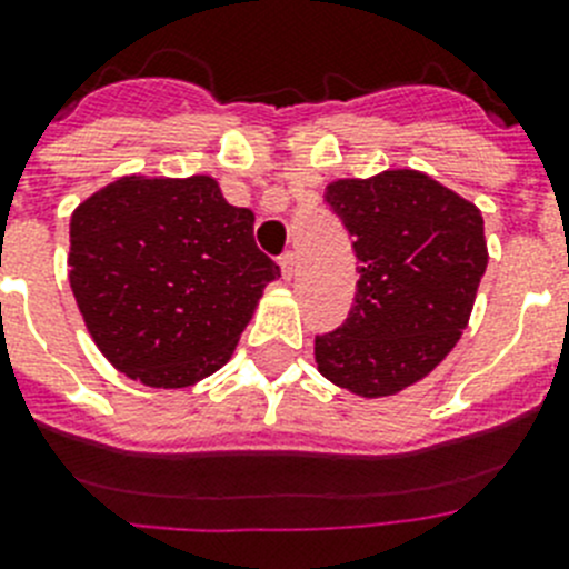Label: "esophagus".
Returning a JSON list of instances; mask_svg holds the SVG:
<instances>
[{
	"label": "esophagus",
	"mask_w": 569,
	"mask_h": 569,
	"mask_svg": "<svg viewBox=\"0 0 569 569\" xmlns=\"http://www.w3.org/2000/svg\"><path fill=\"white\" fill-rule=\"evenodd\" d=\"M279 268H281V276H284V279H288V281L296 276V256L290 253V250L279 259Z\"/></svg>",
	"instance_id": "esophagus-1"
}]
</instances>
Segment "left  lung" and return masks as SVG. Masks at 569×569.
Masks as SVG:
<instances>
[{
	"label": "left lung",
	"mask_w": 569,
	"mask_h": 569,
	"mask_svg": "<svg viewBox=\"0 0 569 569\" xmlns=\"http://www.w3.org/2000/svg\"><path fill=\"white\" fill-rule=\"evenodd\" d=\"M330 204L359 259L356 301L316 336L325 379L365 399L425 379L459 341L487 270L485 219L419 170L328 184Z\"/></svg>",
	"instance_id": "8db88e82"
}]
</instances>
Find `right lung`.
<instances>
[{
  "instance_id": "add662e5",
  "label": "right lung",
  "mask_w": 569,
  "mask_h": 569,
  "mask_svg": "<svg viewBox=\"0 0 569 569\" xmlns=\"http://www.w3.org/2000/svg\"><path fill=\"white\" fill-rule=\"evenodd\" d=\"M256 216L210 176H124L70 216V288L97 347L150 387H188L233 353L279 264Z\"/></svg>"
}]
</instances>
